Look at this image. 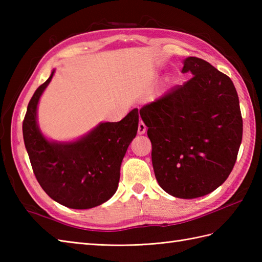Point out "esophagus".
Instances as JSON below:
<instances>
[{
  "mask_svg": "<svg viewBox=\"0 0 262 262\" xmlns=\"http://www.w3.org/2000/svg\"><path fill=\"white\" fill-rule=\"evenodd\" d=\"M145 132H146L145 124H144L143 121H140V124H138V128H137V133L140 135H143V134H145Z\"/></svg>",
  "mask_w": 262,
  "mask_h": 262,
  "instance_id": "obj_1",
  "label": "esophagus"
}]
</instances>
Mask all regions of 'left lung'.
I'll return each instance as SVG.
<instances>
[{
	"label": "left lung",
	"mask_w": 262,
	"mask_h": 262,
	"mask_svg": "<svg viewBox=\"0 0 262 262\" xmlns=\"http://www.w3.org/2000/svg\"><path fill=\"white\" fill-rule=\"evenodd\" d=\"M192 77L140 110L152 143L155 178L177 198L205 196L223 183L242 141L240 102L232 80L206 60L183 59Z\"/></svg>",
	"instance_id": "obj_1"
}]
</instances>
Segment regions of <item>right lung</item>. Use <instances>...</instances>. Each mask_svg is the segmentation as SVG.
<instances>
[{
	"label": "right lung",
	"instance_id": "obj_1",
	"mask_svg": "<svg viewBox=\"0 0 262 262\" xmlns=\"http://www.w3.org/2000/svg\"><path fill=\"white\" fill-rule=\"evenodd\" d=\"M39 86L30 100L22 124L24 141L39 185L58 204L89 209L114 196L118 188L120 165L137 134L138 109L117 122H100L72 142L51 141L37 122L38 103L51 83Z\"/></svg>",
	"mask_w": 262,
	"mask_h": 262
}]
</instances>
